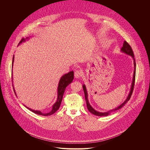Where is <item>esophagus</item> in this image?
<instances>
[{
    "label": "esophagus",
    "mask_w": 150,
    "mask_h": 150,
    "mask_svg": "<svg viewBox=\"0 0 150 150\" xmlns=\"http://www.w3.org/2000/svg\"><path fill=\"white\" fill-rule=\"evenodd\" d=\"M82 72L80 71H75L74 76H75V77L76 78H80L82 76Z\"/></svg>",
    "instance_id": "esophagus-1"
}]
</instances>
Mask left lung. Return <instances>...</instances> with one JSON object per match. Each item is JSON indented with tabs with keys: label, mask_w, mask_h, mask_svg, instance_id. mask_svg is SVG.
<instances>
[{
	"label": "left lung",
	"mask_w": 150,
	"mask_h": 150,
	"mask_svg": "<svg viewBox=\"0 0 150 150\" xmlns=\"http://www.w3.org/2000/svg\"><path fill=\"white\" fill-rule=\"evenodd\" d=\"M121 51L128 55H129L131 56H132V57L134 59V76H133V81L132 82V85H131V90L129 92V95H128L127 98L125 100V101L122 104H120L119 106H118L117 108L114 109L113 110H111L108 112H97L96 110H95L90 105V104L89 103L88 100V94L87 92V89H86V87H85V85H83V90L84 91V94H85V100H86V103H87V109L89 110L90 112H91L92 114L96 115V116H108L112 112L119 110L120 109H121L122 107L129 100V99L131 98V97L132 96V94L133 93V90H134V84H135V73H136V63H135V58H134V52L133 50L131 48V47L130 46V45L127 43V42L125 41L123 42V47L121 48Z\"/></svg>",
	"instance_id": "obj_1"
}]
</instances>
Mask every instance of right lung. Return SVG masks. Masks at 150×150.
I'll return each mask as SVG.
<instances>
[{
  "instance_id": "1",
  "label": "right lung",
  "mask_w": 150,
  "mask_h": 150,
  "mask_svg": "<svg viewBox=\"0 0 150 150\" xmlns=\"http://www.w3.org/2000/svg\"><path fill=\"white\" fill-rule=\"evenodd\" d=\"M26 39H28V37H27L25 39V38H22L21 40L20 41V42H19V45L22 43L23 42H25ZM13 61H14V55L13 56V60H12V66H13ZM74 71H71L69 72H68L67 74L63 75L59 82V85H58V88H57V101L56 102L53 104V108H52V110L49 112V113H42L41 111H38V110H32L28 108H27V106H25L27 109H28L30 110H31V112H34L35 114L39 115H42V116H50L52 115V114L54 113L59 109V107L61 104V102L62 100V98H63V96L64 94V92H65V90L67 88V87L68 86V85H69L73 81L74 79ZM13 90L14 92L16 94V93L15 91L14 88H13Z\"/></svg>"
}]
</instances>
